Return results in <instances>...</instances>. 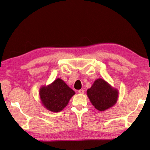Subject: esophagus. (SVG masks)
<instances>
[{
  "label": "esophagus",
  "instance_id": "34e87169",
  "mask_svg": "<svg viewBox=\"0 0 150 150\" xmlns=\"http://www.w3.org/2000/svg\"><path fill=\"white\" fill-rule=\"evenodd\" d=\"M78 92H79V94H83L84 93V90H79L78 91Z\"/></svg>",
  "mask_w": 150,
  "mask_h": 150
}]
</instances>
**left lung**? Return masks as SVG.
<instances>
[{"label":"left lung","mask_w":150,"mask_h":150,"mask_svg":"<svg viewBox=\"0 0 150 150\" xmlns=\"http://www.w3.org/2000/svg\"><path fill=\"white\" fill-rule=\"evenodd\" d=\"M87 95L93 106L99 111L112 107L117 102L118 91L102 79H98L87 90Z\"/></svg>","instance_id":"1"}]
</instances>
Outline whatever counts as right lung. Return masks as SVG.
I'll return each instance as SVG.
<instances>
[{
	"instance_id": "obj_1",
	"label": "right lung",
	"mask_w": 150,
	"mask_h": 150,
	"mask_svg": "<svg viewBox=\"0 0 150 150\" xmlns=\"http://www.w3.org/2000/svg\"><path fill=\"white\" fill-rule=\"evenodd\" d=\"M40 98L45 108L52 112H59L67 105L75 92L60 79L40 90Z\"/></svg>"
}]
</instances>
